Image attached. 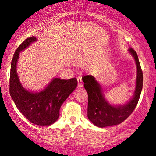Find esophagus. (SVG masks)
<instances>
[{
	"label": "esophagus",
	"mask_w": 156,
	"mask_h": 156,
	"mask_svg": "<svg viewBox=\"0 0 156 156\" xmlns=\"http://www.w3.org/2000/svg\"><path fill=\"white\" fill-rule=\"evenodd\" d=\"M77 87H79V88H80V87H82V78L80 77V76H78L77 77Z\"/></svg>",
	"instance_id": "1"
}]
</instances>
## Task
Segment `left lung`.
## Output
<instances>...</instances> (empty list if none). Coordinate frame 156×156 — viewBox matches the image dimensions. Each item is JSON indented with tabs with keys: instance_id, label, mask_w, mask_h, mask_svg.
Instances as JSON below:
<instances>
[{
	"instance_id": "8db88e82",
	"label": "left lung",
	"mask_w": 156,
	"mask_h": 156,
	"mask_svg": "<svg viewBox=\"0 0 156 156\" xmlns=\"http://www.w3.org/2000/svg\"><path fill=\"white\" fill-rule=\"evenodd\" d=\"M129 52L135 59L137 76L133 97L123 105H112L106 101L101 86L91 75L84 76V87L88 93L87 116L93 124L104 128L118 125L125 121L135 109L143 88V72L137 53L130 48Z\"/></svg>"
}]
</instances>
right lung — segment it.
<instances>
[{"instance_id":"add662e5","label":"right lung","mask_w":156,"mask_h":156,"mask_svg":"<svg viewBox=\"0 0 156 156\" xmlns=\"http://www.w3.org/2000/svg\"><path fill=\"white\" fill-rule=\"evenodd\" d=\"M37 38L25 39L17 49L12 57L10 74V94L18 109L34 124L50 126L59 116V108L77 86L76 78L61 80L54 78L42 91L34 92L25 89L17 74L19 54Z\"/></svg>"}]
</instances>
